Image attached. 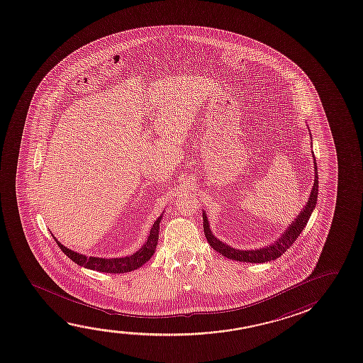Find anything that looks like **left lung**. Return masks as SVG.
<instances>
[{
    "label": "left lung",
    "mask_w": 363,
    "mask_h": 363,
    "mask_svg": "<svg viewBox=\"0 0 363 363\" xmlns=\"http://www.w3.org/2000/svg\"><path fill=\"white\" fill-rule=\"evenodd\" d=\"M314 169H315V177H314V184H313L312 192L309 196L307 206L303 208V211L299 213V216L293 221L288 230L284 234L281 235L279 240L275 241L272 245L257 249V250H236L234 247H230L229 245L223 244L221 241L218 240L213 235H212L208 221H207L206 213H203V230H205V236L211 247L218 251L221 255L233 259L236 262H267L275 260L278 257H281L285 251L289 249L290 246L294 244L296 238L301 235L303 229L306 228L308 220L312 215L313 210L317 203V197H318V174H317V163L314 160Z\"/></svg>",
    "instance_id": "8db88e82"
}]
</instances>
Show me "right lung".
<instances>
[{
    "mask_svg": "<svg viewBox=\"0 0 363 363\" xmlns=\"http://www.w3.org/2000/svg\"><path fill=\"white\" fill-rule=\"evenodd\" d=\"M162 216L157 218L151 231L150 236L145 242V245L140 247L133 255L125 257H117V259H104V257H86L83 254H78L73 250H69L67 247L62 245L59 241L56 240L57 246L62 249V252L70 257L74 262L78 265H82L84 268L91 269L101 273H128L134 269H138L142 267L145 262L151 259L152 255L156 251L157 241H158V230H160V223H161Z\"/></svg>",
    "mask_w": 363,
    "mask_h": 363,
    "instance_id": "right-lung-1",
    "label": "right lung"
}]
</instances>
